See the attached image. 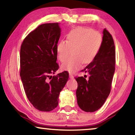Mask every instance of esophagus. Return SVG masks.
<instances>
[{
	"label": "esophagus",
	"mask_w": 135,
	"mask_h": 135,
	"mask_svg": "<svg viewBox=\"0 0 135 135\" xmlns=\"http://www.w3.org/2000/svg\"><path fill=\"white\" fill-rule=\"evenodd\" d=\"M69 75H70V79H74V76H73V75L71 74V73H70Z\"/></svg>",
	"instance_id": "esophagus-1"
}]
</instances>
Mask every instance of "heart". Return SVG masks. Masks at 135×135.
Masks as SVG:
<instances>
[{
    "instance_id": "1",
    "label": "heart",
    "mask_w": 135,
    "mask_h": 135,
    "mask_svg": "<svg viewBox=\"0 0 135 135\" xmlns=\"http://www.w3.org/2000/svg\"><path fill=\"white\" fill-rule=\"evenodd\" d=\"M102 44V35L98 31L83 27H76L67 35V42L61 40L56 46L59 60L64 62L73 50V57L61 65V69L76 72L84 65L89 64L98 55Z\"/></svg>"
}]
</instances>
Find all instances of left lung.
Here are the masks:
<instances>
[{
    "mask_svg": "<svg viewBox=\"0 0 135 135\" xmlns=\"http://www.w3.org/2000/svg\"><path fill=\"white\" fill-rule=\"evenodd\" d=\"M102 44L93 62L81 70L88 73V80L75 77L78 87L76 90L77 104L85 112H95L103 105L111 92L115 71V51L113 38L106 28L103 31Z\"/></svg>",
    "mask_w": 135,
    "mask_h": 135,
    "instance_id": "8db88e82",
    "label": "left lung"
}]
</instances>
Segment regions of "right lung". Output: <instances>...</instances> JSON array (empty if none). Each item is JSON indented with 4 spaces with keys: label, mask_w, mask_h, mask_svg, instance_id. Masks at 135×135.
Wrapping results in <instances>:
<instances>
[{
    "label": "right lung",
    "mask_w": 135,
    "mask_h": 135,
    "mask_svg": "<svg viewBox=\"0 0 135 135\" xmlns=\"http://www.w3.org/2000/svg\"><path fill=\"white\" fill-rule=\"evenodd\" d=\"M61 35L58 22L40 25L27 35L20 49V76L27 97L36 109L48 112L58 106L68 81L67 71L51 76L59 68L56 46Z\"/></svg>",
    "instance_id": "add662e5"
}]
</instances>
